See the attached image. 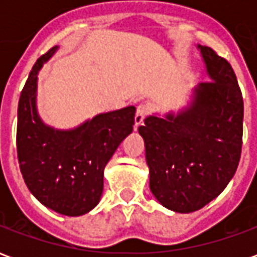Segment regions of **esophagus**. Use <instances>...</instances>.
Instances as JSON below:
<instances>
[{"label":"esophagus","instance_id":"esophagus-1","mask_svg":"<svg viewBox=\"0 0 257 257\" xmlns=\"http://www.w3.org/2000/svg\"><path fill=\"white\" fill-rule=\"evenodd\" d=\"M150 112V106H147V104H139L138 108H136V114H135V125L136 126H139L143 122V119Z\"/></svg>","mask_w":257,"mask_h":257}]
</instances>
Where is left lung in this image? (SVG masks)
I'll return each instance as SVG.
<instances>
[{
	"instance_id": "1",
	"label": "left lung",
	"mask_w": 257,
	"mask_h": 257,
	"mask_svg": "<svg viewBox=\"0 0 257 257\" xmlns=\"http://www.w3.org/2000/svg\"><path fill=\"white\" fill-rule=\"evenodd\" d=\"M198 48L212 81L195 88L191 104L178 115H150L139 126L151 193L179 213L204 208L226 189L242 149L243 100L235 73L212 48Z\"/></svg>"
}]
</instances>
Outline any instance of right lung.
Wrapping results in <instances>:
<instances>
[{
	"instance_id": "1",
	"label": "right lung",
	"mask_w": 257,
	"mask_h": 257,
	"mask_svg": "<svg viewBox=\"0 0 257 257\" xmlns=\"http://www.w3.org/2000/svg\"><path fill=\"white\" fill-rule=\"evenodd\" d=\"M58 47L31 68L18 106L16 149L26 186L41 204L66 216L93 209L103 193V172L134 131V106L99 114L71 131L47 126L37 114V74Z\"/></svg>"
}]
</instances>
